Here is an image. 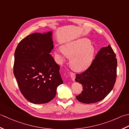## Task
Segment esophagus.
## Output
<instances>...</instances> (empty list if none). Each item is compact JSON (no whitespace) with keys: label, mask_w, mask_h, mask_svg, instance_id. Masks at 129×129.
<instances>
[{"label":"esophagus","mask_w":129,"mask_h":129,"mask_svg":"<svg viewBox=\"0 0 129 129\" xmlns=\"http://www.w3.org/2000/svg\"><path fill=\"white\" fill-rule=\"evenodd\" d=\"M70 76H71V77L72 78V80L73 81H75V78H76V75L75 73L73 72H70Z\"/></svg>","instance_id":"1"}]
</instances>
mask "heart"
Instances as JSON below:
<instances>
[{"label":"heart","mask_w":129,"mask_h":129,"mask_svg":"<svg viewBox=\"0 0 129 129\" xmlns=\"http://www.w3.org/2000/svg\"><path fill=\"white\" fill-rule=\"evenodd\" d=\"M94 47L87 39L82 38L66 43L55 51L59 61L72 57L71 64L77 71H83L90 66L93 58Z\"/></svg>","instance_id":"obj_1"}]
</instances>
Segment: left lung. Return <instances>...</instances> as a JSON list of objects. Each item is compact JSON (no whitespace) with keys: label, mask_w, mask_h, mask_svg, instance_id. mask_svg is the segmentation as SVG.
<instances>
[{"label":"left lung","mask_w":129,"mask_h":129,"mask_svg":"<svg viewBox=\"0 0 129 129\" xmlns=\"http://www.w3.org/2000/svg\"><path fill=\"white\" fill-rule=\"evenodd\" d=\"M117 64L116 54L111 46L100 50L90 67L76 74V81L83 87V91L76 96L77 100L85 104H93L106 98L116 82Z\"/></svg>","instance_id":"left-lung-1"}]
</instances>
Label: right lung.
<instances>
[{
	"mask_svg": "<svg viewBox=\"0 0 129 129\" xmlns=\"http://www.w3.org/2000/svg\"><path fill=\"white\" fill-rule=\"evenodd\" d=\"M52 34L28 35L18 44L14 53L13 73L21 93L33 104L51 101L63 83L59 66L50 54L53 48Z\"/></svg>",
	"mask_w": 129,
	"mask_h": 129,
	"instance_id": "add662e5",
	"label": "right lung"
}]
</instances>
